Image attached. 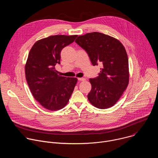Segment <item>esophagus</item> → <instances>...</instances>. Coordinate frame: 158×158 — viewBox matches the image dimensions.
<instances>
[{
  "label": "esophagus",
  "mask_w": 158,
  "mask_h": 158,
  "mask_svg": "<svg viewBox=\"0 0 158 158\" xmlns=\"http://www.w3.org/2000/svg\"><path fill=\"white\" fill-rule=\"evenodd\" d=\"M77 79H78V81H85V79L83 78V77H79V78H77Z\"/></svg>",
  "instance_id": "1"
}]
</instances>
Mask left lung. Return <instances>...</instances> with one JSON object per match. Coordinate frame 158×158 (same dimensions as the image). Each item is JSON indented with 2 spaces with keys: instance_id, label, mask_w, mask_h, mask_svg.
<instances>
[{
  "instance_id": "obj_1",
  "label": "left lung",
  "mask_w": 158,
  "mask_h": 158,
  "mask_svg": "<svg viewBox=\"0 0 158 158\" xmlns=\"http://www.w3.org/2000/svg\"><path fill=\"white\" fill-rule=\"evenodd\" d=\"M75 42L87 53L93 65H102L99 76L89 79L91 91L87 98L99 109L113 106L129 83V63L123 45L118 39L100 33L79 36Z\"/></svg>"
}]
</instances>
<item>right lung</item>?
<instances>
[{"label": "right lung", "instance_id": "1", "mask_svg": "<svg viewBox=\"0 0 158 158\" xmlns=\"http://www.w3.org/2000/svg\"><path fill=\"white\" fill-rule=\"evenodd\" d=\"M77 36L56 35L40 39L29 53L25 66L28 85L36 101L49 110H58L67 104L77 82L76 77L58 75L55 69L62 49Z\"/></svg>", "mask_w": 158, "mask_h": 158}]
</instances>
